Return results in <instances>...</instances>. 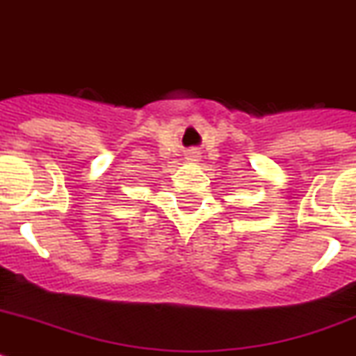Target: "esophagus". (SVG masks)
Returning a JSON list of instances; mask_svg holds the SVG:
<instances>
[{
	"label": "esophagus",
	"instance_id": "1",
	"mask_svg": "<svg viewBox=\"0 0 356 356\" xmlns=\"http://www.w3.org/2000/svg\"><path fill=\"white\" fill-rule=\"evenodd\" d=\"M185 160L189 161V163H196V161H200V152L193 149V151H189L185 154Z\"/></svg>",
	"mask_w": 356,
	"mask_h": 356
}]
</instances>
